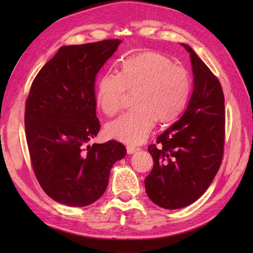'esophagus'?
I'll use <instances>...</instances> for the list:
<instances>
[{"instance_id": "obj_1", "label": "esophagus", "mask_w": 253, "mask_h": 253, "mask_svg": "<svg viewBox=\"0 0 253 253\" xmlns=\"http://www.w3.org/2000/svg\"><path fill=\"white\" fill-rule=\"evenodd\" d=\"M137 151H139V148L133 147V145H127V147H126L127 154H133V153H135V152H137Z\"/></svg>"}]
</instances>
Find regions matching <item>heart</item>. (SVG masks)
<instances>
[{
	"label": "heart",
	"mask_w": 253,
	"mask_h": 253,
	"mask_svg": "<svg viewBox=\"0 0 253 253\" xmlns=\"http://www.w3.org/2000/svg\"><path fill=\"white\" fill-rule=\"evenodd\" d=\"M126 91H134L136 105L108 122L110 138L127 144L143 142L155 120L175 118L185 108L191 91V78L185 68L157 52L145 51L127 58L119 74L106 73L97 84L96 104L105 115L116 114Z\"/></svg>",
	"instance_id": "obj_1"
}]
</instances>
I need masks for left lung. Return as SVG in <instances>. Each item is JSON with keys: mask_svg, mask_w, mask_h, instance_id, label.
Segmentation results:
<instances>
[{"mask_svg": "<svg viewBox=\"0 0 253 253\" xmlns=\"http://www.w3.org/2000/svg\"><path fill=\"white\" fill-rule=\"evenodd\" d=\"M193 91L181 117L157 137L148 151L154 167L144 179L150 200L165 209H180L209 188L224 153L225 98L218 79L189 45Z\"/></svg>", "mask_w": 253, "mask_h": 253, "instance_id": "left-lung-1", "label": "left lung"}]
</instances>
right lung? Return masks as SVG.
Instances as JSON below:
<instances>
[{"label":"right lung","mask_w":253,"mask_h":253,"mask_svg":"<svg viewBox=\"0 0 253 253\" xmlns=\"http://www.w3.org/2000/svg\"><path fill=\"white\" fill-rule=\"evenodd\" d=\"M122 41L60 47L35 78L25 106V133L37 179L53 201L85 207L108 187L120 142L87 144L97 136L95 81Z\"/></svg>","instance_id":"obj_1"}]
</instances>
